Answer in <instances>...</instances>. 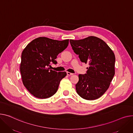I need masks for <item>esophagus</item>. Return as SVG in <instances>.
<instances>
[{"mask_svg": "<svg viewBox=\"0 0 133 133\" xmlns=\"http://www.w3.org/2000/svg\"><path fill=\"white\" fill-rule=\"evenodd\" d=\"M67 75H68V76H70V75H73V73H71L68 72H67Z\"/></svg>", "mask_w": 133, "mask_h": 133, "instance_id": "esophagus-1", "label": "esophagus"}]
</instances>
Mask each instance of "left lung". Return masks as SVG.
Returning <instances> with one entry per match:
<instances>
[{"label":"left lung","mask_w":133,"mask_h":133,"mask_svg":"<svg viewBox=\"0 0 133 133\" xmlns=\"http://www.w3.org/2000/svg\"><path fill=\"white\" fill-rule=\"evenodd\" d=\"M70 43L81 62L89 64L87 74L78 75L77 93L86 100L98 99L108 89L115 74L114 52L104 41L95 36L70 39Z\"/></svg>","instance_id":"obj_1"}]
</instances>
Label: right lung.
Returning <instances> with one entry per match:
<instances>
[{
    "instance_id": "1",
    "label": "right lung",
    "mask_w": 133,
    "mask_h": 133,
    "mask_svg": "<svg viewBox=\"0 0 133 133\" xmlns=\"http://www.w3.org/2000/svg\"><path fill=\"white\" fill-rule=\"evenodd\" d=\"M69 39L58 41L40 37L32 41L21 55L20 72L23 85L34 97L49 98L56 93L66 72H57L50 69L51 62L68 46Z\"/></svg>"
}]
</instances>
